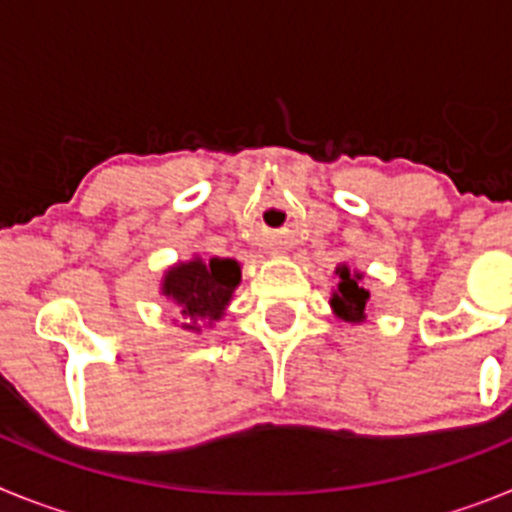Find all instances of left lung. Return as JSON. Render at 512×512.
Segmentation results:
<instances>
[{"label": "left lung", "instance_id": "8db88e82", "mask_svg": "<svg viewBox=\"0 0 512 512\" xmlns=\"http://www.w3.org/2000/svg\"><path fill=\"white\" fill-rule=\"evenodd\" d=\"M338 274V287L333 289V297H330V307L336 312L338 318L346 320V323H361L366 318V300H369V292L361 284L359 271H351L346 264H341L336 269Z\"/></svg>", "mask_w": 512, "mask_h": 512}]
</instances>
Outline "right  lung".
<instances>
[{"label":"right lung","instance_id":"obj_1","mask_svg":"<svg viewBox=\"0 0 512 512\" xmlns=\"http://www.w3.org/2000/svg\"><path fill=\"white\" fill-rule=\"evenodd\" d=\"M241 284V266L233 259H192L171 266L161 282V295L174 302L187 323L182 328L200 330V320L215 323L225 315L235 287Z\"/></svg>","mask_w":512,"mask_h":512}]
</instances>
